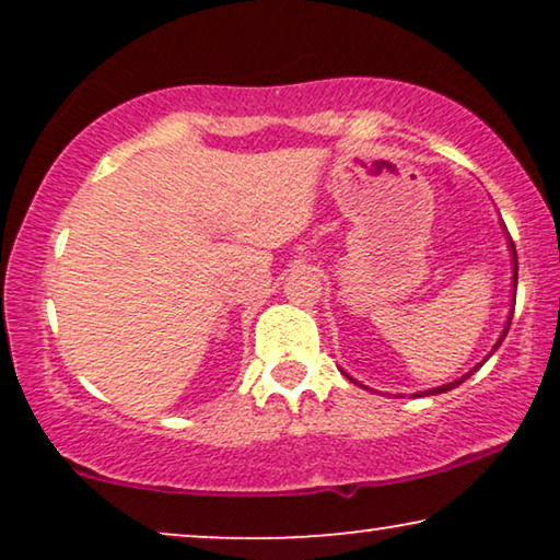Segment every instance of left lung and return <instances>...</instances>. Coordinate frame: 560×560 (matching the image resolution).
Instances as JSON below:
<instances>
[{
  "instance_id": "obj_1",
  "label": "left lung",
  "mask_w": 560,
  "mask_h": 560,
  "mask_svg": "<svg viewBox=\"0 0 560 560\" xmlns=\"http://www.w3.org/2000/svg\"><path fill=\"white\" fill-rule=\"evenodd\" d=\"M508 247H510V255H512V305H510V316H508V324H504V328H502V334H500V339H497V343H494V347H492V351H489V354H487V359H489V357H492V354H494V351L502 347L504 336H508V331H510V324H512V313H515V293H517V252H515V244H512V240H510V236H508ZM487 359H485V362H487ZM485 362H481V364H485ZM481 364H477V366H474V370H469V372H466V374H464V377H458V380H454V382H446V385H441V387H433V389H423V393H416V395H412V397H431V395H441V393H448V389H454V387H458V385H462V382H464V380H469V377H471V374H474V372H477ZM343 374H347V372H343ZM347 377H349V374H347ZM349 380H351V382H354V385H359V382H357L354 377H349ZM359 387H364V385H359Z\"/></svg>"
}]
</instances>
